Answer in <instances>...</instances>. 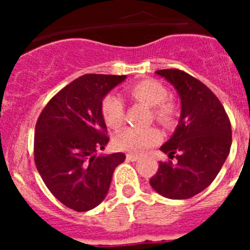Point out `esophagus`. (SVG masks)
Masks as SVG:
<instances>
[{
	"label": "esophagus",
	"instance_id": "34e87169",
	"mask_svg": "<svg viewBox=\"0 0 250 250\" xmlns=\"http://www.w3.org/2000/svg\"><path fill=\"white\" fill-rule=\"evenodd\" d=\"M125 157H127V160L130 161V162H134V161L139 160V156L133 155V153H127V156H125Z\"/></svg>",
	"mask_w": 250,
	"mask_h": 250
}]
</instances>
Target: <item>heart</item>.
I'll list each match as a JSON object with an SVG mask.
<instances>
[{
	"label": "heart",
	"instance_id": "1",
	"mask_svg": "<svg viewBox=\"0 0 250 250\" xmlns=\"http://www.w3.org/2000/svg\"><path fill=\"white\" fill-rule=\"evenodd\" d=\"M128 98L132 102L151 107L150 120L156 121L162 127L173 128L178 122L179 105L168 97V89L162 82L153 78L138 81L128 87ZM102 115L105 123L112 129H118L125 122V107L117 95L106 94L102 100ZM162 139V134L156 127L127 128L116 137L115 145L118 150L138 153L145 152Z\"/></svg>",
	"mask_w": 250,
	"mask_h": 250
}]
</instances>
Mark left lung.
Masks as SVG:
<instances>
[{"instance_id":"obj_1","label":"left lung","mask_w":250,"mask_h":250,"mask_svg":"<svg viewBox=\"0 0 250 250\" xmlns=\"http://www.w3.org/2000/svg\"><path fill=\"white\" fill-rule=\"evenodd\" d=\"M156 72L178 90L181 117L173 137L161 146L170 160L160 162L150 184L165 197L188 200L208 188L225 163L232 143L230 118L200 80L178 69Z\"/></svg>"}]
</instances>
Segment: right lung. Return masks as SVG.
<instances>
[{
  "label": "right lung",
  "mask_w": 250,
  "mask_h": 250,
  "mask_svg": "<svg viewBox=\"0 0 250 250\" xmlns=\"http://www.w3.org/2000/svg\"><path fill=\"white\" fill-rule=\"evenodd\" d=\"M125 76L88 74L60 89L36 122L34 158L52 195L67 208L87 211L104 201L121 152L97 156L109 143L102 100Z\"/></svg>",
  "instance_id": "1"
}]
</instances>
